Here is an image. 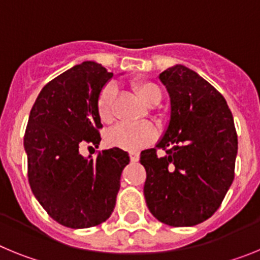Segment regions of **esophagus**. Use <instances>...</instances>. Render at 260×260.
Listing matches in <instances>:
<instances>
[{
    "label": "esophagus",
    "mask_w": 260,
    "mask_h": 260,
    "mask_svg": "<svg viewBox=\"0 0 260 260\" xmlns=\"http://www.w3.org/2000/svg\"><path fill=\"white\" fill-rule=\"evenodd\" d=\"M130 160H132V162H137L138 160H139V153L130 152Z\"/></svg>",
    "instance_id": "34e87169"
}]
</instances>
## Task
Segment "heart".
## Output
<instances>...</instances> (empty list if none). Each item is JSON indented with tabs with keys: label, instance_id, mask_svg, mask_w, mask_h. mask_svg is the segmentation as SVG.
I'll use <instances>...</instances> for the list:
<instances>
[{
	"label": "heart",
	"instance_id": "b5f03b06",
	"mask_svg": "<svg viewBox=\"0 0 260 260\" xmlns=\"http://www.w3.org/2000/svg\"><path fill=\"white\" fill-rule=\"evenodd\" d=\"M133 89L147 107H155L161 100V91L157 84L150 80H134ZM116 98V87L107 84L100 91L96 103L98 113L104 123L113 119V105ZM156 139V130L148 123L141 125H117L107 133V143L116 148L127 151L139 150L152 143Z\"/></svg>",
	"mask_w": 260,
	"mask_h": 260
}]
</instances>
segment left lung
<instances>
[{
  "instance_id": "1",
  "label": "left lung",
  "mask_w": 260,
  "mask_h": 260,
  "mask_svg": "<svg viewBox=\"0 0 260 260\" xmlns=\"http://www.w3.org/2000/svg\"><path fill=\"white\" fill-rule=\"evenodd\" d=\"M158 78L171 98V119L155 148L141 152L144 198L158 221L192 226L217 211L233 182L237 133L224 96L195 71L176 65Z\"/></svg>"
}]
</instances>
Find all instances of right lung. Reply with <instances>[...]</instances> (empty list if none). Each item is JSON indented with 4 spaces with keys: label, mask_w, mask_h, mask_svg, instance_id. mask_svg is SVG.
Instances as JSON below:
<instances>
[{
    "label": "right lung",
    "mask_w": 260,
    "mask_h": 260,
    "mask_svg": "<svg viewBox=\"0 0 260 260\" xmlns=\"http://www.w3.org/2000/svg\"><path fill=\"white\" fill-rule=\"evenodd\" d=\"M113 77L86 61L41 89L28 117L24 150L31 190L48 215L68 228H91L112 215L128 153L119 148L80 155L83 143L99 146L103 127L98 98Z\"/></svg>",
    "instance_id": "1"
}]
</instances>
